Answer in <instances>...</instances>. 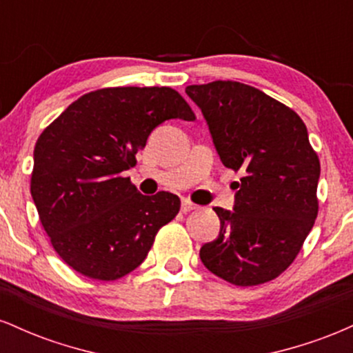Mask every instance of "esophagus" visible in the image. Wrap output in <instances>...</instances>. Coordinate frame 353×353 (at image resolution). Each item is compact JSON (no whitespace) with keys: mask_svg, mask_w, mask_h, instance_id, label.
<instances>
[{"mask_svg":"<svg viewBox=\"0 0 353 353\" xmlns=\"http://www.w3.org/2000/svg\"><path fill=\"white\" fill-rule=\"evenodd\" d=\"M196 209H197V205L192 204V202H189V201H184L181 205V210L184 214H188V212H190V210H196Z\"/></svg>","mask_w":353,"mask_h":353,"instance_id":"obj_1","label":"esophagus"}]
</instances>
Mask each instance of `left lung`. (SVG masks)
<instances>
[{
	"label": "left lung",
	"instance_id": "left-lung-1",
	"mask_svg": "<svg viewBox=\"0 0 353 353\" xmlns=\"http://www.w3.org/2000/svg\"><path fill=\"white\" fill-rule=\"evenodd\" d=\"M209 125L234 182V210L216 208L221 230L201 261L234 285H259L297 257L319 212V157L297 112L247 84L214 81L185 88Z\"/></svg>",
	"mask_w": 353,
	"mask_h": 353
}]
</instances>
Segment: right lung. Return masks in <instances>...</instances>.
<instances>
[{
  "instance_id": "1",
  "label": "right lung",
  "mask_w": 353,
  "mask_h": 353,
  "mask_svg": "<svg viewBox=\"0 0 353 353\" xmlns=\"http://www.w3.org/2000/svg\"><path fill=\"white\" fill-rule=\"evenodd\" d=\"M194 121L171 88H106L70 104L38 137L31 196L58 255L76 272L116 281L134 270L181 201L143 196L123 172L154 128Z\"/></svg>"
}]
</instances>
